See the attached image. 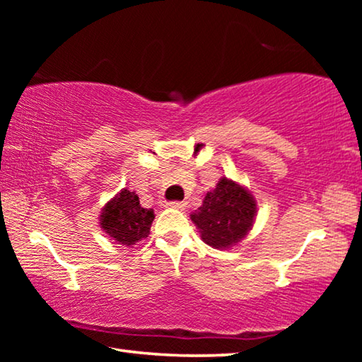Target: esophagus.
Returning <instances> with one entry per match:
<instances>
[{"label":"esophagus","mask_w":362,"mask_h":362,"mask_svg":"<svg viewBox=\"0 0 362 362\" xmlns=\"http://www.w3.org/2000/svg\"><path fill=\"white\" fill-rule=\"evenodd\" d=\"M168 206L173 207V209L182 211V209H185V207H187V203H183V201H170V203H168Z\"/></svg>","instance_id":"obj_1"}]
</instances>
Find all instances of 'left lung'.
<instances>
[{
  "label": "left lung",
  "mask_w": 362,
  "mask_h": 362,
  "mask_svg": "<svg viewBox=\"0 0 362 362\" xmlns=\"http://www.w3.org/2000/svg\"><path fill=\"white\" fill-rule=\"evenodd\" d=\"M257 204L246 188L226 177L206 194L203 206L192 214L201 238L214 249H228L240 243L252 228Z\"/></svg>",
  "instance_id": "1"
}]
</instances>
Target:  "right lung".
Masks as SVG:
<instances>
[{
    "instance_id": "right-lung-1",
    "label": "right lung",
    "mask_w": 362,
    "mask_h": 362,
    "mask_svg": "<svg viewBox=\"0 0 362 362\" xmlns=\"http://www.w3.org/2000/svg\"><path fill=\"white\" fill-rule=\"evenodd\" d=\"M153 218L155 214L140 206L136 193L122 189L103 207L100 226L113 241L124 246H134L150 235Z\"/></svg>"
}]
</instances>
